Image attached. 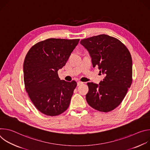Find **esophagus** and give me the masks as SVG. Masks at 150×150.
Wrapping results in <instances>:
<instances>
[{
  "mask_svg": "<svg viewBox=\"0 0 150 150\" xmlns=\"http://www.w3.org/2000/svg\"><path fill=\"white\" fill-rule=\"evenodd\" d=\"M82 83H83V82H77V85H78V86H79L80 85H81Z\"/></svg>",
  "mask_w": 150,
  "mask_h": 150,
  "instance_id": "obj_1",
  "label": "esophagus"
}]
</instances>
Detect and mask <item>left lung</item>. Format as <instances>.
<instances>
[{
  "label": "left lung",
  "instance_id": "8db88e82",
  "mask_svg": "<svg viewBox=\"0 0 150 150\" xmlns=\"http://www.w3.org/2000/svg\"><path fill=\"white\" fill-rule=\"evenodd\" d=\"M88 51L93 68L105 77L99 85L88 82L86 100L92 108L109 112L122 103L132 82V60L129 51L118 39L100 34L81 40Z\"/></svg>",
  "mask_w": 150,
  "mask_h": 150
}]
</instances>
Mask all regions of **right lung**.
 Segmentation results:
<instances>
[{"instance_id":"obj_1","label":"right lung","mask_w":150,"mask_h":150,"mask_svg":"<svg viewBox=\"0 0 150 150\" xmlns=\"http://www.w3.org/2000/svg\"><path fill=\"white\" fill-rule=\"evenodd\" d=\"M79 41L46 39L33 46L25 56V90L37 110L47 116L59 115L69 108L77 83L60 80L57 71L65 65Z\"/></svg>"}]
</instances>
